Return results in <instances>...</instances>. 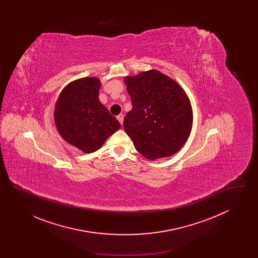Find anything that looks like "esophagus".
<instances>
[{"label": "esophagus", "mask_w": 258, "mask_h": 258, "mask_svg": "<svg viewBox=\"0 0 258 258\" xmlns=\"http://www.w3.org/2000/svg\"><path fill=\"white\" fill-rule=\"evenodd\" d=\"M117 119H118V121H119V122H120V123H121V124H123V114H120V115H118V116H117Z\"/></svg>", "instance_id": "1"}]
</instances>
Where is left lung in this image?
<instances>
[{"label":"left lung","instance_id":"1","mask_svg":"<svg viewBox=\"0 0 258 258\" xmlns=\"http://www.w3.org/2000/svg\"><path fill=\"white\" fill-rule=\"evenodd\" d=\"M124 83L133 109L123 127L135 149L149 160L174 155L192 126L191 105L182 87L155 70L126 76Z\"/></svg>","mask_w":258,"mask_h":258}]
</instances>
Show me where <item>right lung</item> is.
<instances>
[{
    "label": "right lung",
    "mask_w": 258,
    "mask_h": 258,
    "mask_svg": "<svg viewBox=\"0 0 258 258\" xmlns=\"http://www.w3.org/2000/svg\"><path fill=\"white\" fill-rule=\"evenodd\" d=\"M100 81L96 77L75 80L57 100L54 119L61 137L84 153L96 152L120 128V123L98 99Z\"/></svg>",
    "instance_id": "add662e5"
}]
</instances>
